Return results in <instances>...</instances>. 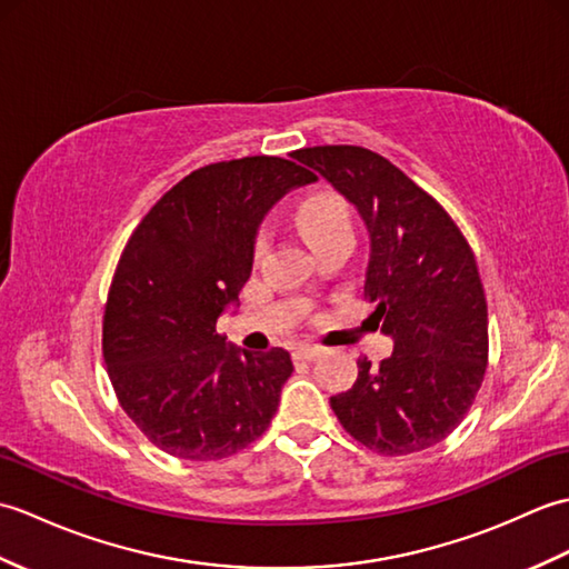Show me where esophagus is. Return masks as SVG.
<instances>
[{"instance_id": "obj_1", "label": "esophagus", "mask_w": 569, "mask_h": 569, "mask_svg": "<svg viewBox=\"0 0 569 569\" xmlns=\"http://www.w3.org/2000/svg\"><path fill=\"white\" fill-rule=\"evenodd\" d=\"M322 352H325V349L318 347V345H300V347L296 349V357L303 359V361H316Z\"/></svg>"}]
</instances>
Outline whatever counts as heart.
<instances>
[{
  "label": "heart",
  "mask_w": 569,
  "mask_h": 569,
  "mask_svg": "<svg viewBox=\"0 0 569 569\" xmlns=\"http://www.w3.org/2000/svg\"><path fill=\"white\" fill-rule=\"evenodd\" d=\"M296 224L303 237L310 241L312 249L330 241H352L355 227H352V212H349L347 202L335 196V192H316L308 196L296 210ZM269 249V237L263 232L253 241V257H263Z\"/></svg>",
  "instance_id": "obj_1"
}]
</instances>
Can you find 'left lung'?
Listing matches in <instances>:
<instances>
[{
  "label": "left lung",
  "instance_id": "8db88e82",
  "mask_svg": "<svg viewBox=\"0 0 569 569\" xmlns=\"http://www.w3.org/2000/svg\"><path fill=\"white\" fill-rule=\"evenodd\" d=\"M293 159L355 204L371 239L365 296L393 340L379 367L367 357L349 391L330 398L337 420L369 450L410 455L450 435L485 381L487 298L465 234L442 204L383 156L312 147Z\"/></svg>",
  "mask_w": 569,
  "mask_h": 569
}]
</instances>
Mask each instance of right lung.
Returning a JSON list of instances; mask_svg holds the SVG:
<instances>
[{
    "instance_id": "right-lung-1",
    "label": "right lung",
    "mask_w": 569,
    "mask_h": 569,
    "mask_svg": "<svg viewBox=\"0 0 569 569\" xmlns=\"http://www.w3.org/2000/svg\"><path fill=\"white\" fill-rule=\"evenodd\" d=\"M312 180L278 156L202 166L129 237L107 298L102 355L124 413L159 450L222 459L269 428L291 355L227 345L217 318L249 281L266 212Z\"/></svg>"
}]
</instances>
